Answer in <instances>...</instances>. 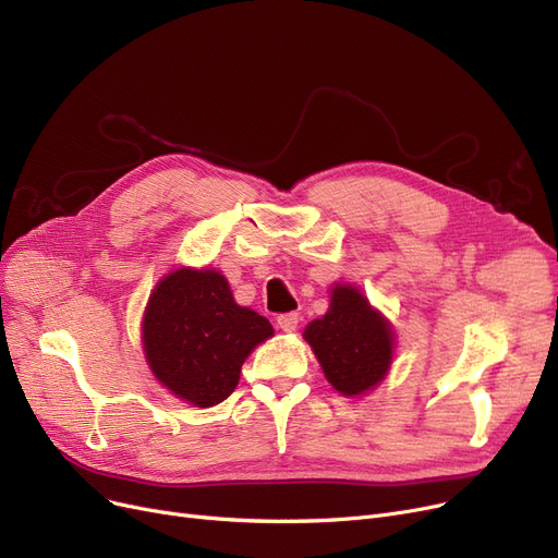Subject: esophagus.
<instances>
[{
  "instance_id": "esophagus-1",
  "label": "esophagus",
  "mask_w": 558,
  "mask_h": 558,
  "mask_svg": "<svg viewBox=\"0 0 558 558\" xmlns=\"http://www.w3.org/2000/svg\"><path fill=\"white\" fill-rule=\"evenodd\" d=\"M299 320H301V314L299 312H287V314H280L278 316V326L280 330L284 332H294L299 328Z\"/></svg>"
}]
</instances>
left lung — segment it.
<instances>
[{"label":"left lung","mask_w":558,"mask_h":558,"mask_svg":"<svg viewBox=\"0 0 558 558\" xmlns=\"http://www.w3.org/2000/svg\"><path fill=\"white\" fill-rule=\"evenodd\" d=\"M305 339L328 383L343 396H360L383 383L393 355V332L355 287L337 284L324 318L305 328Z\"/></svg>","instance_id":"8db88e82"}]
</instances>
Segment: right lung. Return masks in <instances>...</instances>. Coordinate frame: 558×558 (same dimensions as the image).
Segmentation results:
<instances>
[{
  "label": "right lung",
  "mask_w": 558,
  "mask_h": 558,
  "mask_svg": "<svg viewBox=\"0 0 558 558\" xmlns=\"http://www.w3.org/2000/svg\"><path fill=\"white\" fill-rule=\"evenodd\" d=\"M142 332L160 383L196 407H213L234 391L244 360L274 328L234 303L221 274L179 269L154 289Z\"/></svg>",
  "instance_id": "1"
}]
</instances>
